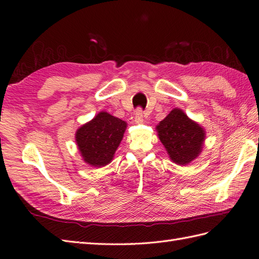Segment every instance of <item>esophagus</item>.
Instances as JSON below:
<instances>
[{"mask_svg":"<svg viewBox=\"0 0 259 259\" xmlns=\"http://www.w3.org/2000/svg\"><path fill=\"white\" fill-rule=\"evenodd\" d=\"M135 121L137 123H142L144 122V111L141 109H137L135 113Z\"/></svg>","mask_w":259,"mask_h":259,"instance_id":"34e87169","label":"esophagus"}]
</instances>
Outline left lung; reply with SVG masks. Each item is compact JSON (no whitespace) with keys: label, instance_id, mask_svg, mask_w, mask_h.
Segmentation results:
<instances>
[{"label":"left lung","instance_id":"1","mask_svg":"<svg viewBox=\"0 0 259 259\" xmlns=\"http://www.w3.org/2000/svg\"><path fill=\"white\" fill-rule=\"evenodd\" d=\"M156 130L169 158L179 166L194 161L202 151L205 129L179 108L172 109Z\"/></svg>","mask_w":259,"mask_h":259}]
</instances>
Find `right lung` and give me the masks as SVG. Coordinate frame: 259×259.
Returning a JSON list of instances; mask_svg holds the SVG:
<instances>
[{
    "instance_id": "obj_1",
    "label": "right lung",
    "mask_w": 259,
    "mask_h": 259,
    "mask_svg": "<svg viewBox=\"0 0 259 259\" xmlns=\"http://www.w3.org/2000/svg\"><path fill=\"white\" fill-rule=\"evenodd\" d=\"M126 129V122L106 111L99 112L75 133V142L83 161L103 167L112 161Z\"/></svg>"
}]
</instances>
